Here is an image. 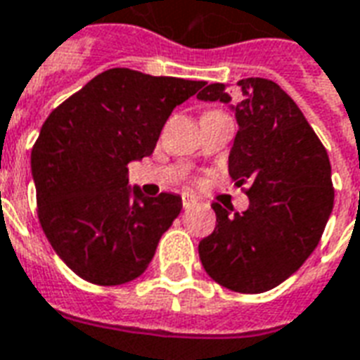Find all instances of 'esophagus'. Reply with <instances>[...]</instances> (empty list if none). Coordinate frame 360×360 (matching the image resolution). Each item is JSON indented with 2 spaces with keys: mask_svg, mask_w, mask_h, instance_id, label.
Segmentation results:
<instances>
[{
  "mask_svg": "<svg viewBox=\"0 0 360 360\" xmlns=\"http://www.w3.org/2000/svg\"><path fill=\"white\" fill-rule=\"evenodd\" d=\"M196 206V198L193 195H183V208H193Z\"/></svg>",
  "mask_w": 360,
  "mask_h": 360,
  "instance_id": "esophagus-1",
  "label": "esophagus"
}]
</instances>
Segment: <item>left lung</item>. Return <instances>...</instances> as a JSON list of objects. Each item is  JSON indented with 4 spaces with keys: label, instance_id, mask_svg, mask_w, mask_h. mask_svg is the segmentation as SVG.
<instances>
[{
    "label": "left lung",
    "instance_id": "left-lung-1",
    "mask_svg": "<svg viewBox=\"0 0 360 360\" xmlns=\"http://www.w3.org/2000/svg\"><path fill=\"white\" fill-rule=\"evenodd\" d=\"M200 102H221L239 131L229 175L249 181V208L212 204L216 229L198 245L204 270L237 293H264L299 270L316 249L333 208L332 167L299 105L268 79H243L235 100L229 84H202ZM235 101V104H231Z\"/></svg>",
    "mask_w": 360,
    "mask_h": 360
}]
</instances>
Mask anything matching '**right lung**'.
<instances>
[{"instance_id":"obj_1","label":"right lung","mask_w":360,"mask_h":360,"mask_svg":"<svg viewBox=\"0 0 360 360\" xmlns=\"http://www.w3.org/2000/svg\"><path fill=\"white\" fill-rule=\"evenodd\" d=\"M202 81L110 69L51 111L30 154L38 218L79 278L121 285L139 278L179 216V195L131 187L127 165L150 156L172 111Z\"/></svg>"}]
</instances>
